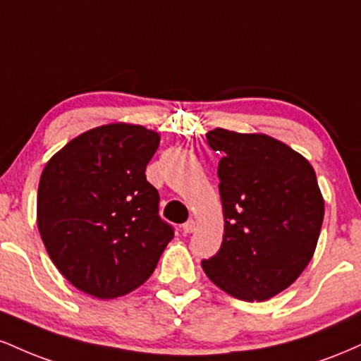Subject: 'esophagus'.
Here are the masks:
<instances>
[{
	"label": "esophagus",
	"mask_w": 361,
	"mask_h": 361,
	"mask_svg": "<svg viewBox=\"0 0 361 361\" xmlns=\"http://www.w3.org/2000/svg\"><path fill=\"white\" fill-rule=\"evenodd\" d=\"M197 221H195V219H190L188 222H185L183 224V231L186 234H192V233H195V231H197Z\"/></svg>",
	"instance_id": "34e87169"
}]
</instances>
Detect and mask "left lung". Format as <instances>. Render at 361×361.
I'll list each match as a JSON object with an SVG mask.
<instances>
[{"label": "left lung", "mask_w": 361, "mask_h": 361, "mask_svg": "<svg viewBox=\"0 0 361 361\" xmlns=\"http://www.w3.org/2000/svg\"><path fill=\"white\" fill-rule=\"evenodd\" d=\"M205 135L222 154L224 235L221 250L202 268L231 297L268 300L299 279L316 251L324 219L316 171L271 135L226 128Z\"/></svg>", "instance_id": "8db88e82"}]
</instances>
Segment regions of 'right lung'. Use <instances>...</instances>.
I'll use <instances>...</instances> for the list:
<instances>
[{"instance_id":"add662e5","label":"right lung","mask_w":361,"mask_h":361,"mask_svg":"<svg viewBox=\"0 0 361 361\" xmlns=\"http://www.w3.org/2000/svg\"><path fill=\"white\" fill-rule=\"evenodd\" d=\"M159 140L142 126L106 123L69 140L40 175L37 226L45 250L91 297L115 299L140 287L173 239L146 180Z\"/></svg>"}]
</instances>
